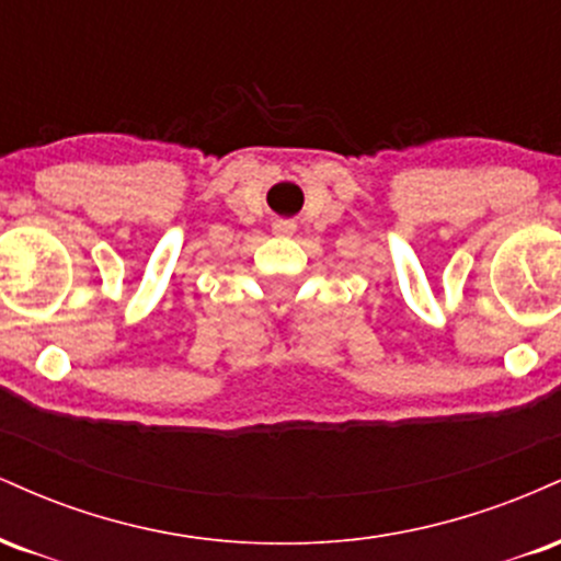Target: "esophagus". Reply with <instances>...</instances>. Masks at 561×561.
I'll list each match as a JSON object with an SVG mask.
<instances>
[{
    "label": "esophagus",
    "instance_id": "34e87169",
    "mask_svg": "<svg viewBox=\"0 0 561 561\" xmlns=\"http://www.w3.org/2000/svg\"><path fill=\"white\" fill-rule=\"evenodd\" d=\"M276 231H282V234H289V231H293V224H279Z\"/></svg>",
    "mask_w": 561,
    "mask_h": 561
}]
</instances>
